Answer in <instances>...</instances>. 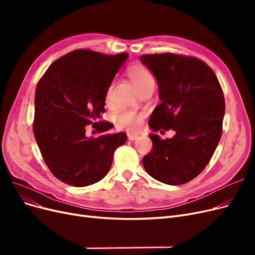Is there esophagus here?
I'll return each mask as SVG.
<instances>
[{"label":"esophagus","mask_w":255,"mask_h":255,"mask_svg":"<svg viewBox=\"0 0 255 255\" xmlns=\"http://www.w3.org/2000/svg\"><path fill=\"white\" fill-rule=\"evenodd\" d=\"M138 137H139V135L135 134V133H128V140H135V139H137Z\"/></svg>","instance_id":"esophagus-1"}]
</instances>
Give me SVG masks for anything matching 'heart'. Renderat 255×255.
I'll return each mask as SVG.
<instances>
[{
	"instance_id": "1",
	"label": "heart",
	"mask_w": 255,
	"mask_h": 255,
	"mask_svg": "<svg viewBox=\"0 0 255 255\" xmlns=\"http://www.w3.org/2000/svg\"><path fill=\"white\" fill-rule=\"evenodd\" d=\"M128 76L137 90H140L141 88L145 87L146 85L154 83L152 74L141 66L130 67L128 70ZM113 85L109 88V91H107V97H110ZM141 120L142 116L140 114L126 111L117 115V117H116V126L121 129H136L141 125Z\"/></svg>"
}]
</instances>
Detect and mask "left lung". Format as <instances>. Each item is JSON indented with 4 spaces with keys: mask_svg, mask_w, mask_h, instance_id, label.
Masks as SVG:
<instances>
[{
    "mask_svg": "<svg viewBox=\"0 0 255 255\" xmlns=\"http://www.w3.org/2000/svg\"><path fill=\"white\" fill-rule=\"evenodd\" d=\"M141 63L158 83L160 104L149 127L173 129L172 138L151 134L152 150L142 164L154 179L181 185L203 171L222 134L226 104L217 76L204 61L172 53L146 54Z\"/></svg>",
    "mask_w": 255,
    "mask_h": 255,
    "instance_id": "obj_1",
    "label": "left lung"
}]
</instances>
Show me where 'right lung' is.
Here are the masks:
<instances>
[{"instance_id":"right-lung-1","label":"right lung","mask_w":255,"mask_h":255,"mask_svg":"<svg viewBox=\"0 0 255 255\" xmlns=\"http://www.w3.org/2000/svg\"><path fill=\"white\" fill-rule=\"evenodd\" d=\"M128 57V53L75 50L54 61L38 82L35 139L50 171L61 182L84 187L102 180L114 152L127 141L126 133L88 137L86 126L100 133L111 128L110 122L100 119L107 91Z\"/></svg>"}]
</instances>
